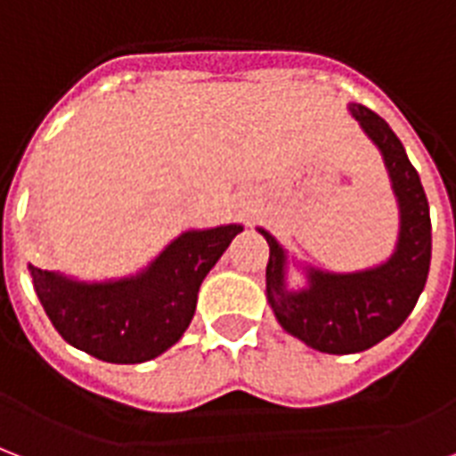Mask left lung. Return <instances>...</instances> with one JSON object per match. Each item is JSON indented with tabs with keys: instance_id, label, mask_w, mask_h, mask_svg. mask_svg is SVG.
Listing matches in <instances>:
<instances>
[{
	"instance_id": "1",
	"label": "left lung",
	"mask_w": 456,
	"mask_h": 456,
	"mask_svg": "<svg viewBox=\"0 0 456 456\" xmlns=\"http://www.w3.org/2000/svg\"><path fill=\"white\" fill-rule=\"evenodd\" d=\"M366 137L379 147L400 209V232L383 264L352 273H333L299 264L273 235L256 231L268 242L266 299L278 323L297 340L326 354H354L379 345L407 321L423 292L430 268V211L421 178L409 161L400 137L379 114L352 102ZM307 276L299 291L287 288L289 261Z\"/></svg>"
}]
</instances>
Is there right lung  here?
Instances as JSON below:
<instances>
[{
  "label": "right lung",
  "mask_w": 456,
  "mask_h": 456,
  "mask_svg": "<svg viewBox=\"0 0 456 456\" xmlns=\"http://www.w3.org/2000/svg\"><path fill=\"white\" fill-rule=\"evenodd\" d=\"M240 224L185 231L135 276L77 281L28 264L49 321L63 340L109 363H142L188 330L197 292Z\"/></svg>",
  "instance_id": "add662e5"
}]
</instances>
